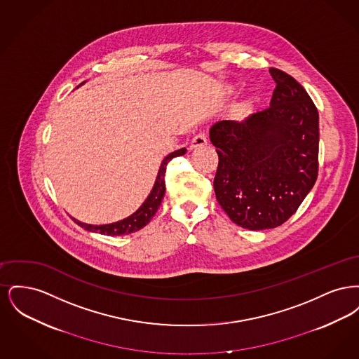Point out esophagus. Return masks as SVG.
<instances>
[{
    "label": "esophagus",
    "instance_id": "34e87169",
    "mask_svg": "<svg viewBox=\"0 0 359 359\" xmlns=\"http://www.w3.org/2000/svg\"><path fill=\"white\" fill-rule=\"evenodd\" d=\"M205 145H207V136L201 133V135H196V136L192 138L191 141V149H198V148H203Z\"/></svg>",
    "mask_w": 359,
    "mask_h": 359
}]
</instances>
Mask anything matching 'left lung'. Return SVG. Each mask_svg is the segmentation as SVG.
Returning a JSON list of instances; mask_svg holds the SVG:
<instances>
[{"instance_id": "left-lung-1", "label": "left lung", "mask_w": 359, "mask_h": 359, "mask_svg": "<svg viewBox=\"0 0 359 359\" xmlns=\"http://www.w3.org/2000/svg\"><path fill=\"white\" fill-rule=\"evenodd\" d=\"M271 106L243 122L219 121L210 140L219 157L217 201L234 223L273 229L296 212L318 179L319 113L290 74L269 69Z\"/></svg>"}]
</instances>
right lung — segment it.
<instances>
[{
    "mask_svg": "<svg viewBox=\"0 0 359 359\" xmlns=\"http://www.w3.org/2000/svg\"><path fill=\"white\" fill-rule=\"evenodd\" d=\"M184 154H186V148H182L179 151H175V152L168 154L163 160L161 167H160L157 177H156V183H154L149 196L147 198V201L137 210L136 212L132 214L130 217H128L126 219L120 221V222L110 223V224H101V226L78 222L74 218L72 219L78 223L81 227H83L85 230L94 231V233H101L104 236H126V234H132L135 231H138L140 229H142L144 226H147L149 223V221L154 218L156 211L158 210V205H161V201H163L164 194H165L167 164L171 161L173 157L183 156Z\"/></svg>",
    "mask_w": 359,
    "mask_h": 359,
    "instance_id": "obj_1",
    "label": "right lung"
}]
</instances>
